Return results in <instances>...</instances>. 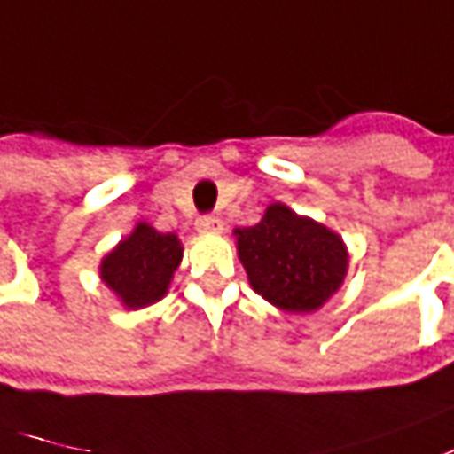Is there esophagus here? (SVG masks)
Wrapping results in <instances>:
<instances>
[{"mask_svg": "<svg viewBox=\"0 0 454 454\" xmlns=\"http://www.w3.org/2000/svg\"><path fill=\"white\" fill-rule=\"evenodd\" d=\"M198 233H221L223 231V221L218 215H200L196 221Z\"/></svg>", "mask_w": 454, "mask_h": 454, "instance_id": "obj_1", "label": "esophagus"}]
</instances>
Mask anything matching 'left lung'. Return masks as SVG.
Listing matches in <instances>:
<instances>
[{"label": "left lung", "instance_id": "1", "mask_svg": "<svg viewBox=\"0 0 454 454\" xmlns=\"http://www.w3.org/2000/svg\"><path fill=\"white\" fill-rule=\"evenodd\" d=\"M233 236L251 289L289 314L319 311L349 271L344 239L284 203H271L256 226Z\"/></svg>", "mask_w": 454, "mask_h": 454}]
</instances>
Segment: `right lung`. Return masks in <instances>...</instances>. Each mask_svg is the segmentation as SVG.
<instances>
[{
  "label": "right lung",
  "instance_id": "obj_1",
  "mask_svg": "<svg viewBox=\"0 0 454 454\" xmlns=\"http://www.w3.org/2000/svg\"><path fill=\"white\" fill-rule=\"evenodd\" d=\"M183 261L176 233H160L137 221L122 241L100 261V278L125 309H145L160 301Z\"/></svg>",
  "mask_w": 454,
  "mask_h": 454
}]
</instances>
